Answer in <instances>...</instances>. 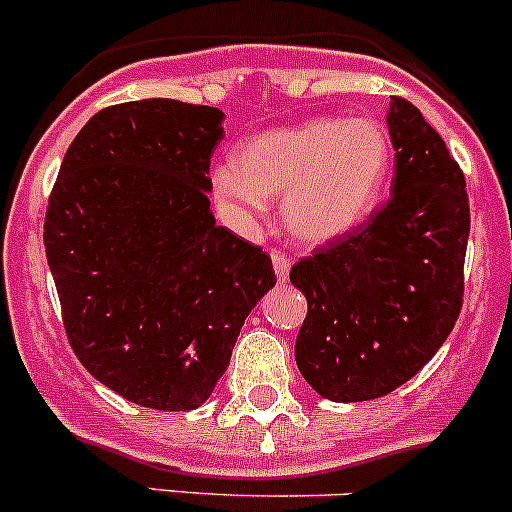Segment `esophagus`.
Here are the masks:
<instances>
[{
	"instance_id": "34e87169",
	"label": "esophagus",
	"mask_w": 512,
	"mask_h": 512,
	"mask_svg": "<svg viewBox=\"0 0 512 512\" xmlns=\"http://www.w3.org/2000/svg\"><path fill=\"white\" fill-rule=\"evenodd\" d=\"M271 261L273 268H276L278 281H288V276H291V258L283 254V251H273Z\"/></svg>"
}]
</instances>
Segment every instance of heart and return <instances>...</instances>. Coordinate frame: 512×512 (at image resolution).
Segmentation results:
<instances>
[{"label": "heart", "mask_w": 512, "mask_h": 512, "mask_svg": "<svg viewBox=\"0 0 512 512\" xmlns=\"http://www.w3.org/2000/svg\"><path fill=\"white\" fill-rule=\"evenodd\" d=\"M389 167L392 147L377 123L313 118L246 138L234 165L212 172V189L224 212L244 224L266 212L268 197H286L293 236L325 244L365 224Z\"/></svg>", "instance_id": "1"}]
</instances>
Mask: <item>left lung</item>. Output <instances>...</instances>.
Instances as JSON below:
<instances>
[{
  "label": "left lung",
  "instance_id": "1",
  "mask_svg": "<svg viewBox=\"0 0 512 512\" xmlns=\"http://www.w3.org/2000/svg\"><path fill=\"white\" fill-rule=\"evenodd\" d=\"M387 125L397 152L389 202L291 268L308 300L295 362L330 402H367L402 387L461 313L466 179L409 100H389Z\"/></svg>",
  "mask_w": 512,
  "mask_h": 512
}]
</instances>
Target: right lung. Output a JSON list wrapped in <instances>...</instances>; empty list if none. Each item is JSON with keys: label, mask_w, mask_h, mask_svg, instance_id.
Segmentation results:
<instances>
[{"label": "right lung", "mask_w": 512, "mask_h": 512, "mask_svg": "<svg viewBox=\"0 0 512 512\" xmlns=\"http://www.w3.org/2000/svg\"><path fill=\"white\" fill-rule=\"evenodd\" d=\"M221 123L219 108L172 98L110 105L71 142L49 197L44 246L68 342L140 407H202L276 286L271 256L209 209Z\"/></svg>", "instance_id": "obj_1"}]
</instances>
